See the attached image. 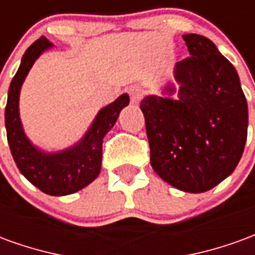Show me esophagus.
Masks as SVG:
<instances>
[{"mask_svg":"<svg viewBox=\"0 0 255 255\" xmlns=\"http://www.w3.org/2000/svg\"><path fill=\"white\" fill-rule=\"evenodd\" d=\"M128 94H129V98H131V102L132 104H138L139 101L142 100V95H143V91L138 86H131L128 87Z\"/></svg>","mask_w":255,"mask_h":255,"instance_id":"1","label":"esophagus"}]
</instances>
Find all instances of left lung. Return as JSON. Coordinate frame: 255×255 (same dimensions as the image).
Here are the masks:
<instances>
[{
  "label": "left lung",
  "instance_id": "1",
  "mask_svg": "<svg viewBox=\"0 0 255 255\" xmlns=\"http://www.w3.org/2000/svg\"><path fill=\"white\" fill-rule=\"evenodd\" d=\"M190 57L175 65L179 89L140 102L158 176L184 192H205L234 172L247 139L249 111L234 65L213 42L183 35ZM178 91L176 97L173 94Z\"/></svg>",
  "mask_w": 255,
  "mask_h": 255
}]
</instances>
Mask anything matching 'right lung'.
<instances>
[{
	"mask_svg": "<svg viewBox=\"0 0 255 255\" xmlns=\"http://www.w3.org/2000/svg\"><path fill=\"white\" fill-rule=\"evenodd\" d=\"M53 45L46 38H39L25 50L21 63L10 82L5 108V128L10 153L21 175L47 195L61 197L82 190L94 182L101 172L102 142L116 124L123 108L129 104L128 94L102 108L83 138L68 149L43 151L24 133L19 113V97L24 79L42 53Z\"/></svg>",
	"mask_w": 255,
	"mask_h": 255,
	"instance_id": "obj_1",
	"label": "right lung"
}]
</instances>
